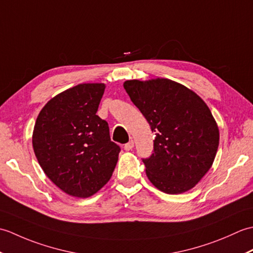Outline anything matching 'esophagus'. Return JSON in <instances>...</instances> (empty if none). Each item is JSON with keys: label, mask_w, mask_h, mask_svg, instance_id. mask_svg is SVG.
I'll list each match as a JSON object with an SVG mask.
<instances>
[{"label": "esophagus", "mask_w": 253, "mask_h": 253, "mask_svg": "<svg viewBox=\"0 0 253 253\" xmlns=\"http://www.w3.org/2000/svg\"><path fill=\"white\" fill-rule=\"evenodd\" d=\"M133 146H135V142H133V140H130L128 143H126L125 146H124V149L126 150V151H130V150H132Z\"/></svg>", "instance_id": "esophagus-1"}]
</instances>
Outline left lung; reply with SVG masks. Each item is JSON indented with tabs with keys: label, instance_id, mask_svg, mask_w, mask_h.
Listing matches in <instances>:
<instances>
[{
	"label": "left lung",
	"instance_id": "8db88e82",
	"mask_svg": "<svg viewBox=\"0 0 253 253\" xmlns=\"http://www.w3.org/2000/svg\"><path fill=\"white\" fill-rule=\"evenodd\" d=\"M124 88L155 133L154 152L142 160L148 179L169 195L192 189L212 168L219 143L206 102L166 78L126 80Z\"/></svg>",
	"mask_w": 253,
	"mask_h": 253
}]
</instances>
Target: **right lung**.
<instances>
[{
  "label": "right lung",
  "instance_id": "right-lung-1",
  "mask_svg": "<svg viewBox=\"0 0 253 253\" xmlns=\"http://www.w3.org/2000/svg\"><path fill=\"white\" fill-rule=\"evenodd\" d=\"M105 84H79L53 96L37 117L32 147L50 180L67 195L89 198L111 179L121 149L96 115Z\"/></svg>",
  "mask_w": 253,
  "mask_h": 253
}]
</instances>
